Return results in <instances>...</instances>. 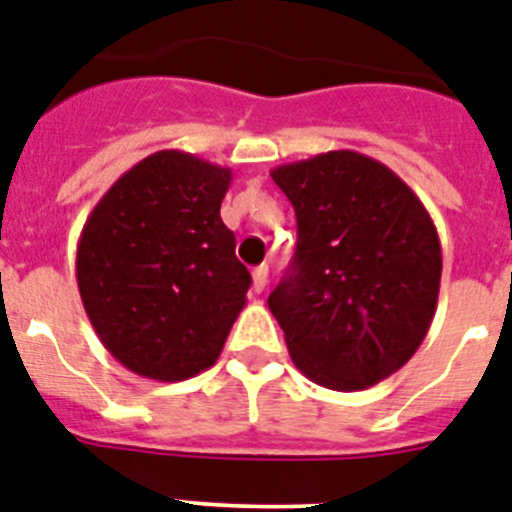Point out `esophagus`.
Segmentation results:
<instances>
[{
  "label": "esophagus",
  "mask_w": 512,
  "mask_h": 512,
  "mask_svg": "<svg viewBox=\"0 0 512 512\" xmlns=\"http://www.w3.org/2000/svg\"><path fill=\"white\" fill-rule=\"evenodd\" d=\"M251 277H253V293H261V290L266 287V282H269V266L266 264L256 266V269L251 272Z\"/></svg>",
  "instance_id": "34e87169"
}]
</instances>
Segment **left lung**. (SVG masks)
I'll return each instance as SVG.
<instances>
[{"label": "left lung", "instance_id": "8db88e82", "mask_svg": "<svg viewBox=\"0 0 512 512\" xmlns=\"http://www.w3.org/2000/svg\"><path fill=\"white\" fill-rule=\"evenodd\" d=\"M298 219L293 264L269 295L287 350L311 382L356 392L424 342L442 246L426 206L387 164L327 151L272 170Z\"/></svg>", "mask_w": 512, "mask_h": 512}]
</instances>
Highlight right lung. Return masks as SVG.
<instances>
[{
    "label": "right lung",
    "mask_w": 512,
    "mask_h": 512,
    "mask_svg": "<svg viewBox=\"0 0 512 512\" xmlns=\"http://www.w3.org/2000/svg\"><path fill=\"white\" fill-rule=\"evenodd\" d=\"M232 172L185 151L130 167L78 240L80 301L125 369L183 382L214 366L246 306L251 274L219 206Z\"/></svg>",
    "instance_id": "add662e5"
}]
</instances>
